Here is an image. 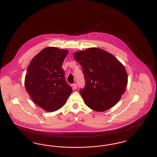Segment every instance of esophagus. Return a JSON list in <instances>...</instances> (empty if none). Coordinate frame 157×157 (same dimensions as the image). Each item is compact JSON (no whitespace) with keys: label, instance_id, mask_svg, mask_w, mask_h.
Segmentation results:
<instances>
[{"label":"esophagus","instance_id":"34e87169","mask_svg":"<svg viewBox=\"0 0 157 157\" xmlns=\"http://www.w3.org/2000/svg\"><path fill=\"white\" fill-rule=\"evenodd\" d=\"M72 86H73V88H74V89H76L77 87H78V85H77L76 83H74V84L72 85Z\"/></svg>","mask_w":157,"mask_h":157}]
</instances>
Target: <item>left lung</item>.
I'll list each match as a JSON object with an SVG mask.
<instances>
[{"label":"left lung","mask_w":157,"mask_h":157,"mask_svg":"<svg viewBox=\"0 0 157 157\" xmlns=\"http://www.w3.org/2000/svg\"><path fill=\"white\" fill-rule=\"evenodd\" d=\"M82 67L85 81L79 92L86 105L103 112L113 107L125 92L128 76L124 65L103 49L90 48L74 53Z\"/></svg>","instance_id":"left-lung-1"}]
</instances>
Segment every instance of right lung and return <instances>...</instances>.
Here are the masks:
<instances>
[{"label": "right lung", "mask_w": 157, "mask_h": 157, "mask_svg": "<svg viewBox=\"0 0 157 157\" xmlns=\"http://www.w3.org/2000/svg\"><path fill=\"white\" fill-rule=\"evenodd\" d=\"M67 53L55 47L46 48L32 59L27 69L26 90L34 103L47 112L62 107L72 92L62 67Z\"/></svg>", "instance_id": "obj_1"}]
</instances>
